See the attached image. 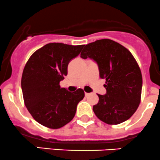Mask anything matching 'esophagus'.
Returning <instances> with one entry per match:
<instances>
[{"label":"esophagus","mask_w":160,"mask_h":160,"mask_svg":"<svg viewBox=\"0 0 160 160\" xmlns=\"http://www.w3.org/2000/svg\"><path fill=\"white\" fill-rule=\"evenodd\" d=\"M89 95H90V93H88V92H85V96H86V97H87V96H89Z\"/></svg>","instance_id":"obj_1"}]
</instances>
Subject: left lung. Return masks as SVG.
I'll list each match as a JSON object with an SVG mask.
<instances>
[{"instance_id":"obj_1","label":"left lung","mask_w":160,"mask_h":160,"mask_svg":"<svg viewBox=\"0 0 160 160\" xmlns=\"http://www.w3.org/2000/svg\"><path fill=\"white\" fill-rule=\"evenodd\" d=\"M97 64L99 77L106 79L105 95H99L93 111L100 121L119 124L128 120L141 101L142 77L138 64L128 49L108 39L85 46L81 53Z\"/></svg>"}]
</instances>
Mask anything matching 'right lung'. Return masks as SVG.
<instances>
[{"mask_svg": "<svg viewBox=\"0 0 160 160\" xmlns=\"http://www.w3.org/2000/svg\"><path fill=\"white\" fill-rule=\"evenodd\" d=\"M82 47L51 42L36 50L27 61L21 82L25 105L32 118L45 127L58 129L70 122L85 96L82 88L71 92L60 85L68 75L69 62Z\"/></svg>", "mask_w": 160, "mask_h": 160, "instance_id": "1", "label": "right lung"}]
</instances>
